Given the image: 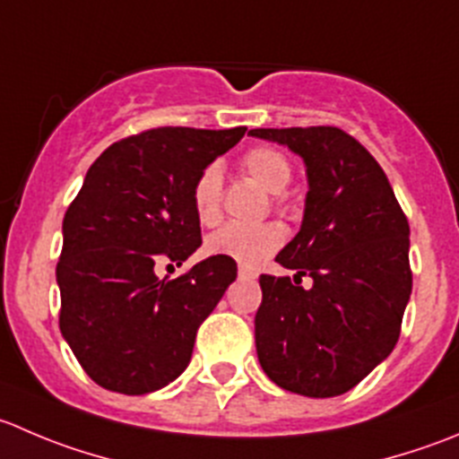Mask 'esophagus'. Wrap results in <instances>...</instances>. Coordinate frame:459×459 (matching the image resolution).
<instances>
[{"label": "esophagus", "instance_id": "1", "mask_svg": "<svg viewBox=\"0 0 459 459\" xmlns=\"http://www.w3.org/2000/svg\"><path fill=\"white\" fill-rule=\"evenodd\" d=\"M239 278L242 280H255L257 278V271H253V269H248V266H239Z\"/></svg>", "mask_w": 459, "mask_h": 459}]
</instances>
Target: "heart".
I'll return each mask as SVG.
<instances>
[{
  "label": "heart",
  "mask_w": 459,
  "mask_h": 459,
  "mask_svg": "<svg viewBox=\"0 0 459 459\" xmlns=\"http://www.w3.org/2000/svg\"><path fill=\"white\" fill-rule=\"evenodd\" d=\"M242 168L269 193H282L291 181V163L280 150L251 148L242 157ZM193 208L204 226H212L221 217V168L211 163L199 172L193 186ZM284 230L278 224H226L206 239V251L244 266H257L280 248Z\"/></svg>",
  "instance_id": "1"
}]
</instances>
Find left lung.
I'll list each match as a JSON object with an SVG mask.
<instances>
[{
    "label": "left lung",
    "mask_w": 459,
    "mask_h": 459,
    "mask_svg": "<svg viewBox=\"0 0 459 459\" xmlns=\"http://www.w3.org/2000/svg\"><path fill=\"white\" fill-rule=\"evenodd\" d=\"M251 136L287 145L307 166L305 217L260 275L255 348L273 384L305 397H336L394 350L412 291L411 226L377 159L332 126L260 127ZM302 274L315 284L299 287Z\"/></svg>",
    "instance_id": "1"
}]
</instances>
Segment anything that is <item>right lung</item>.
Segmentation results:
<instances>
[{"label":"right lung","mask_w":459,"mask_h":459,"mask_svg":"<svg viewBox=\"0 0 459 459\" xmlns=\"http://www.w3.org/2000/svg\"><path fill=\"white\" fill-rule=\"evenodd\" d=\"M247 127H157L111 143L82 181L62 221L60 332L82 370L111 393L148 394L188 368L199 325L215 309L238 264L212 255L175 280L202 244L193 208L199 172Z\"/></svg>","instance_id":"right-lung-1"}]
</instances>
